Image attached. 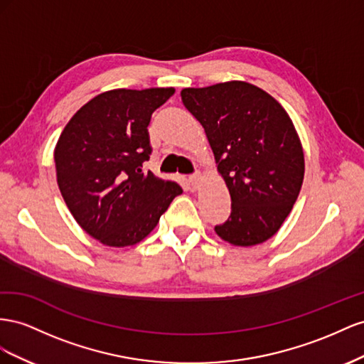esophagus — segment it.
<instances>
[{
	"label": "esophagus",
	"instance_id": "esophagus-1",
	"mask_svg": "<svg viewBox=\"0 0 364 364\" xmlns=\"http://www.w3.org/2000/svg\"><path fill=\"white\" fill-rule=\"evenodd\" d=\"M189 183L193 189H198V186L201 183V175L200 173H193L189 176Z\"/></svg>",
	"mask_w": 364,
	"mask_h": 364
}]
</instances>
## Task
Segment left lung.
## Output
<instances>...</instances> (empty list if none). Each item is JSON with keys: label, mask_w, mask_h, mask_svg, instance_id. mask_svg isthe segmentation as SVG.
Here are the masks:
<instances>
[{"label": "left lung", "mask_w": 364, "mask_h": 364, "mask_svg": "<svg viewBox=\"0 0 364 364\" xmlns=\"http://www.w3.org/2000/svg\"><path fill=\"white\" fill-rule=\"evenodd\" d=\"M181 100L203 124L230 192L232 212L215 227L216 235L237 247L265 242L304 183V149L293 120L273 96L242 80L184 88Z\"/></svg>", "instance_id": "8db88e82"}]
</instances>
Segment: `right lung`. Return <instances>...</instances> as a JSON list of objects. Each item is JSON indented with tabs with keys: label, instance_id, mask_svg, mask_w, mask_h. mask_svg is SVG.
<instances>
[{
	"label": "right lung",
	"instance_id": "obj_1",
	"mask_svg": "<svg viewBox=\"0 0 364 364\" xmlns=\"http://www.w3.org/2000/svg\"><path fill=\"white\" fill-rule=\"evenodd\" d=\"M173 92L172 87L102 92L70 119L56 143L62 198L77 224L103 245L139 244L183 193L180 184L141 169L152 152V112Z\"/></svg>",
	"mask_w": 364,
	"mask_h": 364
}]
</instances>
